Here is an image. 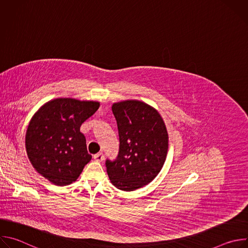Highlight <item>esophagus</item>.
Instances as JSON below:
<instances>
[{
  "instance_id": "esophagus-1",
  "label": "esophagus",
  "mask_w": 248,
  "mask_h": 248,
  "mask_svg": "<svg viewBox=\"0 0 248 248\" xmlns=\"http://www.w3.org/2000/svg\"><path fill=\"white\" fill-rule=\"evenodd\" d=\"M93 158L96 162H102L104 160V155H103V153H98V154L94 155Z\"/></svg>"
}]
</instances>
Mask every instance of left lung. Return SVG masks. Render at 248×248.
<instances>
[{
	"mask_svg": "<svg viewBox=\"0 0 248 248\" xmlns=\"http://www.w3.org/2000/svg\"><path fill=\"white\" fill-rule=\"evenodd\" d=\"M120 150L117 159L106 161L113 186L133 191L151 183L162 170L169 148V135L159 112L138 100L114 103Z\"/></svg>",
	"mask_w": 248,
	"mask_h": 248,
	"instance_id": "1",
	"label": "left lung"
}]
</instances>
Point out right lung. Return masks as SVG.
Wrapping results in <instances>:
<instances>
[{
	"mask_svg": "<svg viewBox=\"0 0 248 248\" xmlns=\"http://www.w3.org/2000/svg\"><path fill=\"white\" fill-rule=\"evenodd\" d=\"M100 107L97 101L57 98L31 118L25 148L33 166L50 183L63 186L76 182L92 156L86 149L81 124Z\"/></svg>",
	"mask_w": 248,
	"mask_h": 248,
	"instance_id": "1",
	"label": "right lung"
}]
</instances>
